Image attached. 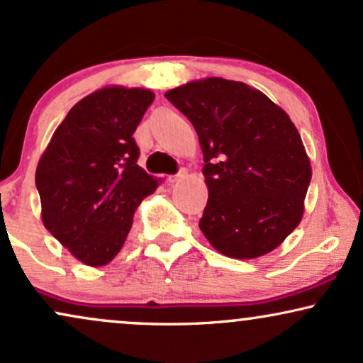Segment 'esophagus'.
Segmentation results:
<instances>
[{
    "instance_id": "1",
    "label": "esophagus",
    "mask_w": 363,
    "mask_h": 363,
    "mask_svg": "<svg viewBox=\"0 0 363 363\" xmlns=\"http://www.w3.org/2000/svg\"><path fill=\"white\" fill-rule=\"evenodd\" d=\"M185 177H186V169H182L180 173L173 174V177H168V182L173 185V183H178L180 180H183V178H185Z\"/></svg>"
}]
</instances>
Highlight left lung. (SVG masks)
I'll return each instance as SVG.
<instances>
[{
    "instance_id": "left-lung-1",
    "label": "left lung",
    "mask_w": 363,
    "mask_h": 363,
    "mask_svg": "<svg viewBox=\"0 0 363 363\" xmlns=\"http://www.w3.org/2000/svg\"><path fill=\"white\" fill-rule=\"evenodd\" d=\"M199 134L208 202L200 230L232 259L274 250L301 222L311 163L293 121L244 82L205 77L164 94Z\"/></svg>"
}]
</instances>
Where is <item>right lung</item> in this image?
Instances as JSON below:
<instances>
[{"label":"right lung","instance_id":"1","mask_svg":"<svg viewBox=\"0 0 363 363\" xmlns=\"http://www.w3.org/2000/svg\"><path fill=\"white\" fill-rule=\"evenodd\" d=\"M153 101L141 87L97 89L69 111L38 161L45 229L86 266L118 256L134 210L161 183L136 163L133 138Z\"/></svg>","mask_w":363,"mask_h":363}]
</instances>
